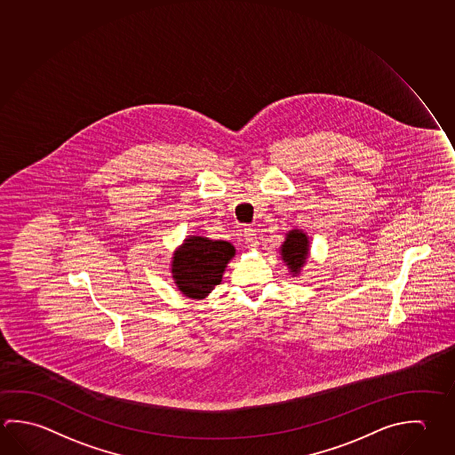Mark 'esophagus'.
Wrapping results in <instances>:
<instances>
[{
  "mask_svg": "<svg viewBox=\"0 0 455 455\" xmlns=\"http://www.w3.org/2000/svg\"><path fill=\"white\" fill-rule=\"evenodd\" d=\"M244 241H246V244L249 247H255L259 244L257 236H255V231L252 228H246L244 230Z\"/></svg>",
  "mask_w": 455,
  "mask_h": 455,
  "instance_id": "esophagus-1",
  "label": "esophagus"
}]
</instances>
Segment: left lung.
Listing matches in <instances>:
<instances>
[{
    "label": "left lung",
    "instance_id": "1",
    "mask_svg": "<svg viewBox=\"0 0 455 455\" xmlns=\"http://www.w3.org/2000/svg\"><path fill=\"white\" fill-rule=\"evenodd\" d=\"M307 254H308V239L305 236V233L299 230L291 231L281 247V255L287 263V267L294 273H299L305 263Z\"/></svg>",
    "mask_w": 455,
    "mask_h": 455
}]
</instances>
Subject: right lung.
Segmentation results:
<instances>
[{
  "label": "right lung",
  "mask_w": 455,
  "mask_h": 455,
  "mask_svg": "<svg viewBox=\"0 0 455 455\" xmlns=\"http://www.w3.org/2000/svg\"><path fill=\"white\" fill-rule=\"evenodd\" d=\"M235 255L227 241L192 236L174 254L172 275L182 294L203 299L222 281L225 267Z\"/></svg>",
  "instance_id": "right-lung-1"
}]
</instances>
